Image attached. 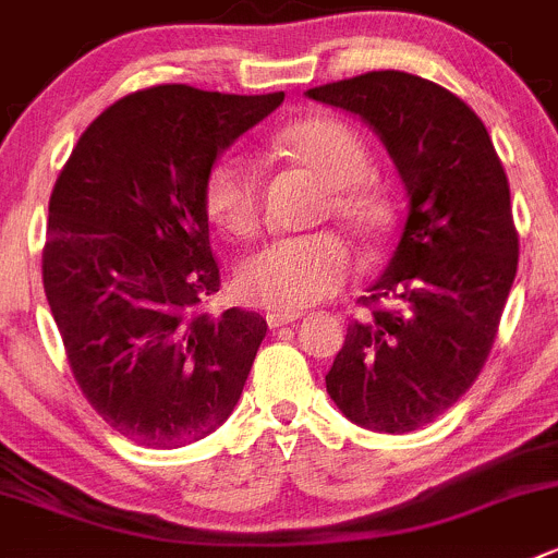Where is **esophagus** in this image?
Wrapping results in <instances>:
<instances>
[{"instance_id":"1","label":"esophagus","mask_w":558,"mask_h":558,"mask_svg":"<svg viewBox=\"0 0 558 558\" xmlns=\"http://www.w3.org/2000/svg\"><path fill=\"white\" fill-rule=\"evenodd\" d=\"M265 320H268L270 328H282V326H290V323L299 320V312H295V315H282V312H268V315H265Z\"/></svg>"}]
</instances>
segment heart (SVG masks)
<instances>
[{"mask_svg": "<svg viewBox=\"0 0 558 558\" xmlns=\"http://www.w3.org/2000/svg\"><path fill=\"white\" fill-rule=\"evenodd\" d=\"M274 145L331 189L328 208L339 221L364 238L389 232L395 210L389 196L364 180L373 172V153L350 125L333 117H306L279 131ZM203 205L227 235H254L263 214V185L252 161L238 150L219 153L203 178ZM353 270L348 241L337 232H315L282 238L252 254L238 270V288L248 304L295 315L337 295Z\"/></svg>", "mask_w": 558, "mask_h": 558, "instance_id": "obj_1", "label": "heart"}]
</instances>
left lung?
<instances>
[{"instance_id":"left-lung-1","label":"left lung","mask_w":558,"mask_h":558,"mask_svg":"<svg viewBox=\"0 0 558 558\" xmlns=\"http://www.w3.org/2000/svg\"><path fill=\"white\" fill-rule=\"evenodd\" d=\"M306 95L367 120L411 196L400 246L326 375L350 422L411 433L449 411L490 355L518 270L507 172L476 111L422 76L369 71Z\"/></svg>"}]
</instances>
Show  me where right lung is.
Listing matches in <instances>:
<instances>
[{
    "mask_svg": "<svg viewBox=\"0 0 558 558\" xmlns=\"http://www.w3.org/2000/svg\"><path fill=\"white\" fill-rule=\"evenodd\" d=\"M282 100L136 89L87 125L51 191L44 290L68 364L98 416L140 447L199 441L246 386L268 326L205 306L221 274L203 178Z\"/></svg>",
    "mask_w": 558,
    "mask_h": 558,
    "instance_id": "obj_1",
    "label": "right lung"
}]
</instances>
